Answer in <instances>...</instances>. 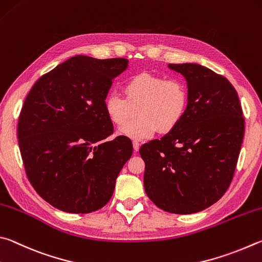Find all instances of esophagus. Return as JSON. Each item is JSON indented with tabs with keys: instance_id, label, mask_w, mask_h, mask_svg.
I'll return each mask as SVG.
<instances>
[{
	"instance_id": "1",
	"label": "esophagus",
	"mask_w": 262,
	"mask_h": 262,
	"mask_svg": "<svg viewBox=\"0 0 262 262\" xmlns=\"http://www.w3.org/2000/svg\"><path fill=\"white\" fill-rule=\"evenodd\" d=\"M139 148H140V144H139V141L135 140V141H134V149H135V152H138Z\"/></svg>"
}]
</instances>
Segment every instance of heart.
<instances>
[{
	"label": "heart",
	"mask_w": 262,
	"mask_h": 262,
	"mask_svg": "<svg viewBox=\"0 0 262 262\" xmlns=\"http://www.w3.org/2000/svg\"><path fill=\"white\" fill-rule=\"evenodd\" d=\"M125 98L113 91L104 100L108 117L123 126L139 108L140 117L121 128V134L132 139L152 137L175 128L184 117L189 104V87L181 78H168L150 72L132 76L124 85Z\"/></svg>",
	"instance_id": "obj_1"
}]
</instances>
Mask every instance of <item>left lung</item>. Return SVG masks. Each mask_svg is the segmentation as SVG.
I'll use <instances>...</instances> for the list:
<instances>
[{
	"label": "left lung",
	"instance_id": "8db88e82",
	"mask_svg": "<svg viewBox=\"0 0 262 262\" xmlns=\"http://www.w3.org/2000/svg\"><path fill=\"white\" fill-rule=\"evenodd\" d=\"M168 68L186 79L189 104L173 130L140 147L144 187L159 208L193 214L216 203L230 185L244 137V117L227 78L196 63Z\"/></svg>",
	"mask_w": 262,
	"mask_h": 262
}]
</instances>
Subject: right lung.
<instances>
[{"mask_svg":"<svg viewBox=\"0 0 262 262\" xmlns=\"http://www.w3.org/2000/svg\"><path fill=\"white\" fill-rule=\"evenodd\" d=\"M126 58L77 55L36 80L18 121V144L32 186L53 207L87 214L112 198L132 155L131 140L107 141L114 126L104 109Z\"/></svg>","mask_w":262,"mask_h":262,"instance_id":"right-lung-1","label":"right lung"}]
</instances>
